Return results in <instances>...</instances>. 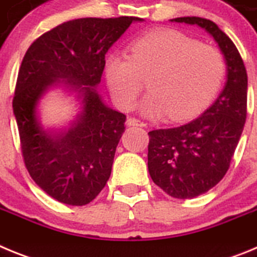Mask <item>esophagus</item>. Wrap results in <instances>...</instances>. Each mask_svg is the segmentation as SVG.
Masks as SVG:
<instances>
[{
	"label": "esophagus",
	"mask_w": 257,
	"mask_h": 257,
	"mask_svg": "<svg viewBox=\"0 0 257 257\" xmlns=\"http://www.w3.org/2000/svg\"><path fill=\"white\" fill-rule=\"evenodd\" d=\"M127 126H142V127H145V126H147V123H145L144 121H142V119H139V118L130 117V118H128V119H127Z\"/></svg>",
	"instance_id": "esophagus-1"
}]
</instances>
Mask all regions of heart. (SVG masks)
I'll list each match as a JSON object with an SVG mask.
<instances>
[{"mask_svg":"<svg viewBox=\"0 0 257 257\" xmlns=\"http://www.w3.org/2000/svg\"><path fill=\"white\" fill-rule=\"evenodd\" d=\"M131 55L110 54L105 76L113 97L131 109L148 79L142 110L151 117H192L212 100L225 78L222 52L175 29H154L131 44Z\"/></svg>","mask_w":257,"mask_h":257,"instance_id":"b5f03b06","label":"heart"}]
</instances>
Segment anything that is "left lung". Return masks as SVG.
Masks as SVG:
<instances>
[{
    "mask_svg": "<svg viewBox=\"0 0 257 257\" xmlns=\"http://www.w3.org/2000/svg\"><path fill=\"white\" fill-rule=\"evenodd\" d=\"M172 22L197 24L216 41L228 79L216 101L196 119L149 131L148 170L169 196L189 199L208 192L229 170L247 117V72L233 41L213 22L198 17Z\"/></svg>",
    "mask_w": 257,
    "mask_h": 257,
    "instance_id": "1",
    "label": "left lung"
}]
</instances>
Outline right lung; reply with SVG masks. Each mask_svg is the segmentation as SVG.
<instances>
[{
  "instance_id": "1",
  "label": "right lung",
  "mask_w": 257,
  "mask_h": 257,
  "mask_svg": "<svg viewBox=\"0 0 257 257\" xmlns=\"http://www.w3.org/2000/svg\"><path fill=\"white\" fill-rule=\"evenodd\" d=\"M135 17L83 18L52 28L27 50L13 99L23 160L31 178L56 201L85 206L105 187L126 115L108 108L100 83L108 49ZM59 79L83 94L84 110L65 136L52 138L38 126L40 95Z\"/></svg>"
}]
</instances>
